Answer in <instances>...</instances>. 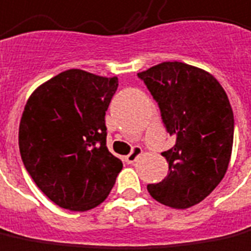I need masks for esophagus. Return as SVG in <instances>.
I'll use <instances>...</instances> for the list:
<instances>
[{
    "label": "esophagus",
    "mask_w": 251,
    "mask_h": 251,
    "mask_svg": "<svg viewBox=\"0 0 251 251\" xmlns=\"http://www.w3.org/2000/svg\"><path fill=\"white\" fill-rule=\"evenodd\" d=\"M141 153H143V150H141L140 147H133V150H131V152L129 153V155L126 156L125 160L127 163H134Z\"/></svg>",
    "instance_id": "obj_1"
}]
</instances>
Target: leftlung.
<instances>
[{
    "mask_svg": "<svg viewBox=\"0 0 251 251\" xmlns=\"http://www.w3.org/2000/svg\"><path fill=\"white\" fill-rule=\"evenodd\" d=\"M160 108L173 148L162 152L167 176L147 189L160 204L186 209L223 179L234 141V114L227 94L208 72L183 62H163L137 75Z\"/></svg>",
    "mask_w": 251,
    "mask_h": 251,
    "instance_id": "obj_1",
    "label": "left lung"
}]
</instances>
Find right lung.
Here are the masks:
<instances>
[{
	"label": "right lung",
	"instance_id": "right-lung-1",
	"mask_svg": "<svg viewBox=\"0 0 251 251\" xmlns=\"http://www.w3.org/2000/svg\"><path fill=\"white\" fill-rule=\"evenodd\" d=\"M117 77L59 73L29 96L19 127L24 167L54 204L84 212L107 199L122 162L106 145Z\"/></svg>",
	"mask_w": 251,
	"mask_h": 251
}]
</instances>
